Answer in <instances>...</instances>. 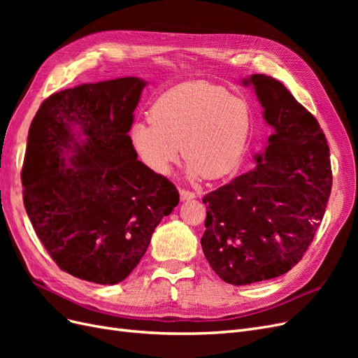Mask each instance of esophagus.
<instances>
[{
	"mask_svg": "<svg viewBox=\"0 0 358 358\" xmlns=\"http://www.w3.org/2000/svg\"><path fill=\"white\" fill-rule=\"evenodd\" d=\"M179 194H180V200H182V201L191 200V199L196 197V194L191 192V191H187V189H180V191H179Z\"/></svg>",
	"mask_w": 358,
	"mask_h": 358,
	"instance_id": "obj_1",
	"label": "esophagus"
}]
</instances>
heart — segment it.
Returning a JSON list of instances; mask_svg holds the SVG:
<instances>
[{
    "label": "heart",
    "mask_w": 358,
    "mask_h": 358,
    "mask_svg": "<svg viewBox=\"0 0 358 358\" xmlns=\"http://www.w3.org/2000/svg\"><path fill=\"white\" fill-rule=\"evenodd\" d=\"M149 119L129 131L138 159L155 175L166 176L183 150L191 179H220L239 167L252 124L245 100L204 80L180 83L161 94Z\"/></svg>",
    "instance_id": "b5f03b06"
}]
</instances>
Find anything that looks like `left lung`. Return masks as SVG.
Here are the masks:
<instances>
[{
    "mask_svg": "<svg viewBox=\"0 0 358 358\" xmlns=\"http://www.w3.org/2000/svg\"><path fill=\"white\" fill-rule=\"evenodd\" d=\"M252 86L273 133L257 167L204 196L201 248L224 282L249 285L287 273L306 252L331 191L330 150L318 121L266 74Z\"/></svg>",
    "mask_w": 358,
    "mask_h": 358,
    "instance_id": "8db88e82",
    "label": "left lung"
}]
</instances>
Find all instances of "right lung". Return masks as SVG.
<instances>
[{
	"label": "right lung",
	"mask_w": 358,
	"mask_h": 358,
	"mask_svg": "<svg viewBox=\"0 0 358 358\" xmlns=\"http://www.w3.org/2000/svg\"><path fill=\"white\" fill-rule=\"evenodd\" d=\"M146 85L119 78L55 92L29 127V221L58 267L88 282L124 280L179 203L176 187L138 161L129 142Z\"/></svg>",
	"instance_id": "right-lung-1"
}]
</instances>
